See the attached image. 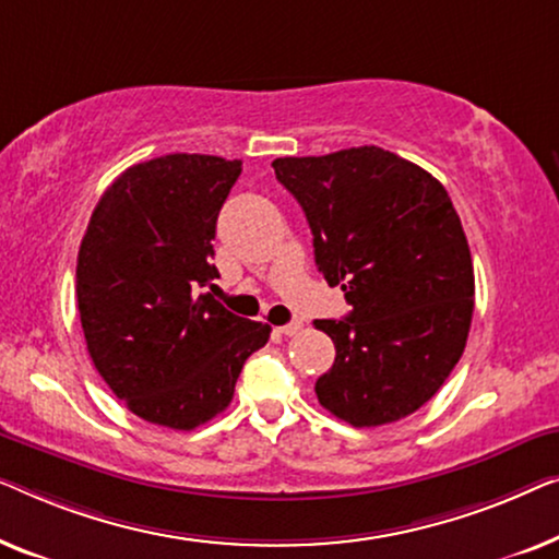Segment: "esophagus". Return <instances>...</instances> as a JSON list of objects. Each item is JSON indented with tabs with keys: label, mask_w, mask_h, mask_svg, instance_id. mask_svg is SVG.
Listing matches in <instances>:
<instances>
[{
	"label": "esophagus",
	"mask_w": 559,
	"mask_h": 559,
	"mask_svg": "<svg viewBox=\"0 0 559 559\" xmlns=\"http://www.w3.org/2000/svg\"><path fill=\"white\" fill-rule=\"evenodd\" d=\"M304 329V324L301 321H290V324H283V326H278V332L283 334V336H294V334H298Z\"/></svg>",
	"instance_id": "1"
}]
</instances>
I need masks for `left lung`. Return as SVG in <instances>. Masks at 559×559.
<instances>
[{
	"label": "left lung",
	"mask_w": 559,
	"mask_h": 559,
	"mask_svg": "<svg viewBox=\"0 0 559 559\" xmlns=\"http://www.w3.org/2000/svg\"><path fill=\"white\" fill-rule=\"evenodd\" d=\"M273 169L309 219L319 271L352 306L313 321L336 347L317 380L321 407L355 428L415 413L459 365L474 313V263L445 187L380 146Z\"/></svg>",
	"instance_id": "obj_1"
}]
</instances>
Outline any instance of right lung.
I'll use <instances>...</instances> for the list:
<instances>
[{"instance_id": "right-lung-1", "label": "right lung", "mask_w": 559, "mask_h": 559, "mask_svg": "<svg viewBox=\"0 0 559 559\" xmlns=\"http://www.w3.org/2000/svg\"><path fill=\"white\" fill-rule=\"evenodd\" d=\"M242 162L167 154L104 192L78 250L75 294L88 355L114 395L154 426L192 430L230 405L271 326L213 294L217 215Z\"/></svg>"}]
</instances>
